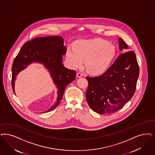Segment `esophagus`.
I'll list each match as a JSON object with an SVG mask.
<instances>
[{
	"label": "esophagus",
	"instance_id": "obj_1",
	"mask_svg": "<svg viewBox=\"0 0 155 155\" xmlns=\"http://www.w3.org/2000/svg\"><path fill=\"white\" fill-rule=\"evenodd\" d=\"M82 76V74L81 73H77V77H78V78H80Z\"/></svg>",
	"mask_w": 155,
	"mask_h": 155
}]
</instances>
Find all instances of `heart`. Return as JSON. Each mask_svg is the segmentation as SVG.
Wrapping results in <instances>:
<instances>
[{
	"label": "heart",
	"instance_id": "obj_1",
	"mask_svg": "<svg viewBox=\"0 0 155 155\" xmlns=\"http://www.w3.org/2000/svg\"><path fill=\"white\" fill-rule=\"evenodd\" d=\"M116 53L115 46L106 40L80 39L73 43V48H67L66 59L72 69L81 67L85 60L86 71L91 74L99 75L109 68Z\"/></svg>",
	"mask_w": 155,
	"mask_h": 155
}]
</instances>
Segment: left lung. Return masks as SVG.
Returning <instances> with one entry per match:
<instances>
[{
	"label": "left lung",
	"instance_id": "1",
	"mask_svg": "<svg viewBox=\"0 0 155 155\" xmlns=\"http://www.w3.org/2000/svg\"><path fill=\"white\" fill-rule=\"evenodd\" d=\"M118 41L120 50L127 51V43L121 38ZM139 75V66L134 51L121 54L101 75L86 77L89 82L86 93L88 105L101 114L117 112L132 98Z\"/></svg>",
	"mask_w": 155,
	"mask_h": 155
}]
</instances>
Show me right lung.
Wrapping results in <instances>:
<instances>
[{
	"mask_svg": "<svg viewBox=\"0 0 155 155\" xmlns=\"http://www.w3.org/2000/svg\"><path fill=\"white\" fill-rule=\"evenodd\" d=\"M66 49L64 38L60 36L36 38L25 43L12 66V87L14 94L16 75L31 64H42L48 70L57 88L56 101L43 113L55 109L62 98L65 88L74 81L76 76L75 71L65 68L62 63V57L66 54Z\"/></svg>",
	"mask_w": 155,
	"mask_h": 155,
	"instance_id": "add662e5",
	"label": "right lung"
}]
</instances>
